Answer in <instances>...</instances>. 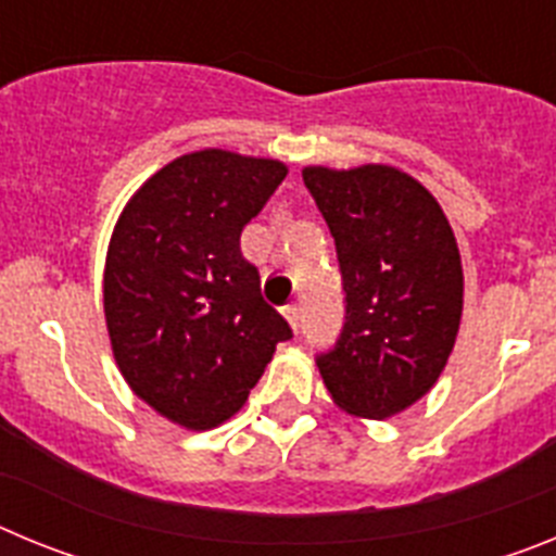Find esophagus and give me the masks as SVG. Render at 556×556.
Wrapping results in <instances>:
<instances>
[{
	"instance_id": "34e87169",
	"label": "esophagus",
	"mask_w": 556,
	"mask_h": 556,
	"mask_svg": "<svg viewBox=\"0 0 556 556\" xmlns=\"http://www.w3.org/2000/svg\"><path fill=\"white\" fill-rule=\"evenodd\" d=\"M283 317H287L289 326H292L294 331H298V328H301V308H298V303H292V306L283 308Z\"/></svg>"
}]
</instances>
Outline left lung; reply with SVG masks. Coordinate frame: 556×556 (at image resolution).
Segmentation results:
<instances>
[{"label":"left lung","mask_w":556,"mask_h":556,"mask_svg":"<svg viewBox=\"0 0 556 556\" xmlns=\"http://www.w3.org/2000/svg\"><path fill=\"white\" fill-rule=\"evenodd\" d=\"M303 184L333 236L345 292L342 331L317 367L342 409L384 420L434 387L454 348V230L429 191L392 166H308Z\"/></svg>","instance_id":"obj_1"}]
</instances>
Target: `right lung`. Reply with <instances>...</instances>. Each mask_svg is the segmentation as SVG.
<instances>
[{"instance_id": "obj_1", "label": "right lung", "mask_w": 556, "mask_h": 556, "mask_svg": "<svg viewBox=\"0 0 556 556\" xmlns=\"http://www.w3.org/2000/svg\"><path fill=\"white\" fill-rule=\"evenodd\" d=\"M283 178L278 161L191 152L155 172L113 230V356L132 392L186 429H211L242 409L275 345L292 339L239 248Z\"/></svg>"}]
</instances>
